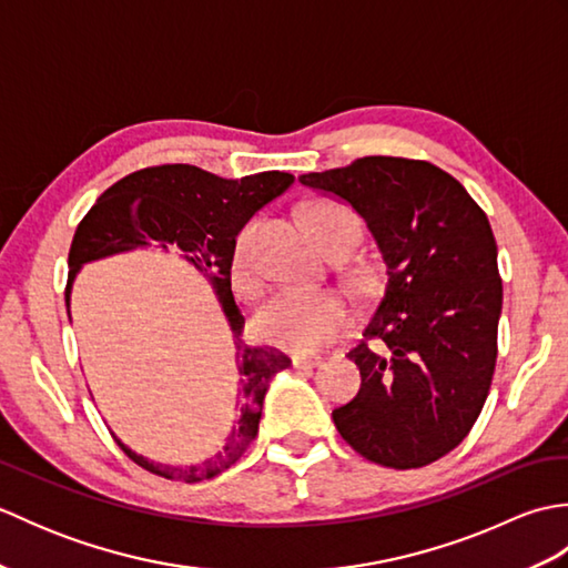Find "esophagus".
Segmentation results:
<instances>
[{
  "label": "esophagus",
  "instance_id": "1",
  "mask_svg": "<svg viewBox=\"0 0 568 568\" xmlns=\"http://www.w3.org/2000/svg\"><path fill=\"white\" fill-rule=\"evenodd\" d=\"M322 364L320 356H305V354H295L293 356V366L295 368H315Z\"/></svg>",
  "mask_w": 568,
  "mask_h": 568
}]
</instances>
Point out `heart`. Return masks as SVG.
I'll list each match as a JSON object with an SVG mask.
<instances>
[{
    "label": "heart",
    "mask_w": 568,
    "mask_h": 568,
    "mask_svg": "<svg viewBox=\"0 0 568 568\" xmlns=\"http://www.w3.org/2000/svg\"><path fill=\"white\" fill-rule=\"evenodd\" d=\"M305 224L324 251H332L346 239L361 236L358 216L339 202L315 200L303 207ZM256 220L239 229L232 246V283L236 293L253 297L261 293L263 281L251 261V236L256 232ZM352 324V305L346 297L334 291H303V287H285L275 293L253 320L256 336L265 344L287 348V352L310 354L332 344L336 336Z\"/></svg>",
    "instance_id": "obj_1"
}]
</instances>
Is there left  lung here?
I'll return each mask as SVG.
<instances>
[{"label": "left lung", "instance_id": "obj_1", "mask_svg": "<svg viewBox=\"0 0 568 568\" xmlns=\"http://www.w3.org/2000/svg\"><path fill=\"white\" fill-rule=\"evenodd\" d=\"M346 200L383 253V287L364 339L348 348L361 390L332 417L368 462L419 468L474 427L498 358L503 281L486 212L442 168L364 155L300 175Z\"/></svg>", "mask_w": 568, "mask_h": 568}]
</instances>
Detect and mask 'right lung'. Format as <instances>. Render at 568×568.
<instances>
[{
	"label": "right lung",
	"mask_w": 568,
	"mask_h": 568,
	"mask_svg": "<svg viewBox=\"0 0 568 568\" xmlns=\"http://www.w3.org/2000/svg\"><path fill=\"white\" fill-rule=\"evenodd\" d=\"M293 183L295 178L281 171L226 180L202 171L197 165H151L104 190L75 229L68 253L70 271L65 303L70 300L72 277L84 263L134 251L139 246H159L163 251L171 246L212 283L224 307L229 327L234 332L241 376V417L220 454L200 466H165L134 454L116 439L131 462L155 476L183 480V484H200V480L220 476L222 470L234 466L241 454L248 449V444L256 439L263 395L275 373L291 366V358L277 348L248 346L241 339L244 317L239 315L232 295L229 261H232V246L239 229L251 220L253 212L283 195Z\"/></svg>",
	"instance_id": "1"
}]
</instances>
